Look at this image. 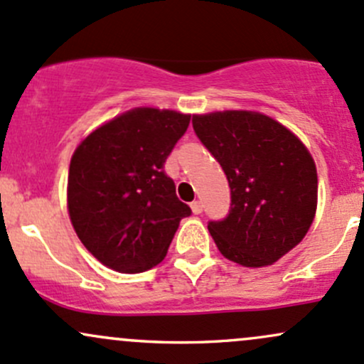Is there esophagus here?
I'll use <instances>...</instances> for the list:
<instances>
[{
	"label": "esophagus",
	"instance_id": "obj_1",
	"mask_svg": "<svg viewBox=\"0 0 364 364\" xmlns=\"http://www.w3.org/2000/svg\"><path fill=\"white\" fill-rule=\"evenodd\" d=\"M190 208H192L193 214H200L202 213V202L200 200H193L192 204H190Z\"/></svg>",
	"mask_w": 364,
	"mask_h": 364
}]
</instances>
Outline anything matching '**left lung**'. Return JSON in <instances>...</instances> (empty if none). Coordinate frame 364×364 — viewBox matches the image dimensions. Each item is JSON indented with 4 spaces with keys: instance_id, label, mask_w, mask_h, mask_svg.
Wrapping results in <instances>:
<instances>
[{
    "instance_id": "left-lung-1",
    "label": "left lung",
    "mask_w": 364,
    "mask_h": 364,
    "mask_svg": "<svg viewBox=\"0 0 364 364\" xmlns=\"http://www.w3.org/2000/svg\"><path fill=\"white\" fill-rule=\"evenodd\" d=\"M193 131L228 179L232 208L208 225L221 255L242 267L272 265L301 242L317 209V171L300 137L247 109L193 114Z\"/></svg>"
}]
</instances>
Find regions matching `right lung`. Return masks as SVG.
<instances>
[{
  "instance_id": "right-lung-1",
  "label": "right lung",
  "mask_w": 364,
  "mask_h": 364,
  "mask_svg": "<svg viewBox=\"0 0 364 364\" xmlns=\"http://www.w3.org/2000/svg\"><path fill=\"white\" fill-rule=\"evenodd\" d=\"M190 114L129 109L76 146L68 174V213L76 235L102 265L139 274L166 258L190 208L164 172Z\"/></svg>"
}]
</instances>
